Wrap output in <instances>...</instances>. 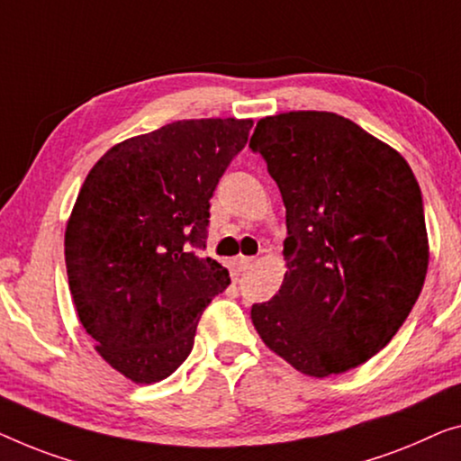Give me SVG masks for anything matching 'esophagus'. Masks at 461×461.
<instances>
[{"label":"esophagus","mask_w":461,"mask_h":461,"mask_svg":"<svg viewBox=\"0 0 461 461\" xmlns=\"http://www.w3.org/2000/svg\"><path fill=\"white\" fill-rule=\"evenodd\" d=\"M252 265H254V258H252V257H238V258H236V267H238L240 271L250 269Z\"/></svg>","instance_id":"1"}]
</instances>
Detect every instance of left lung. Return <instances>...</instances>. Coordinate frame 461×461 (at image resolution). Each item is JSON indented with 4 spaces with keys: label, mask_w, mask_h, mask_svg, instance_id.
<instances>
[{
    "label": "left lung",
    "mask_w": 461,
    "mask_h": 461,
    "mask_svg": "<svg viewBox=\"0 0 461 461\" xmlns=\"http://www.w3.org/2000/svg\"><path fill=\"white\" fill-rule=\"evenodd\" d=\"M285 204L287 271L252 306L267 346L308 376L346 373L387 346L429 267L422 194L406 159L329 112L263 118L250 139Z\"/></svg>",
    "instance_id": "1"
}]
</instances>
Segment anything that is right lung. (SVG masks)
I'll use <instances>...</instances> for the list:
<instances>
[{
    "label": "right lung",
    "mask_w": 461,
    "mask_h": 461,
    "mask_svg": "<svg viewBox=\"0 0 461 461\" xmlns=\"http://www.w3.org/2000/svg\"><path fill=\"white\" fill-rule=\"evenodd\" d=\"M252 120H182L107 150L66 228L78 319L103 360L134 383L188 358L198 319L230 285L204 250L211 196L246 147Z\"/></svg>",
    "instance_id": "add662e5"
}]
</instances>
